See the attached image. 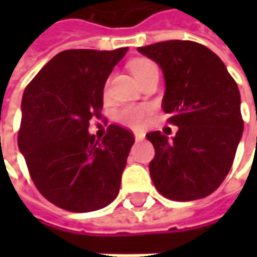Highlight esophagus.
<instances>
[{
  "label": "esophagus",
  "mask_w": 257,
  "mask_h": 257,
  "mask_svg": "<svg viewBox=\"0 0 257 257\" xmlns=\"http://www.w3.org/2000/svg\"><path fill=\"white\" fill-rule=\"evenodd\" d=\"M134 139H136V142H142V140L144 139V133L136 132V133H134Z\"/></svg>",
  "instance_id": "obj_1"
}]
</instances>
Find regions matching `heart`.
I'll return each instance as SVG.
<instances>
[{"label": "heart", "instance_id": "b5f03b06", "mask_svg": "<svg viewBox=\"0 0 257 257\" xmlns=\"http://www.w3.org/2000/svg\"><path fill=\"white\" fill-rule=\"evenodd\" d=\"M130 71L133 73V75L137 78V81L140 83L146 75H149L152 71L157 70V65L154 64L153 61L147 60V58H137L130 61L128 64ZM149 115V108L144 105H130L125 107L123 110H120L118 113V120L124 124L128 125L132 128H139L142 127Z\"/></svg>", "mask_w": 257, "mask_h": 257}]
</instances>
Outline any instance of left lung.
<instances>
[{"label": "left lung", "mask_w": 257, "mask_h": 257, "mask_svg": "<svg viewBox=\"0 0 257 257\" xmlns=\"http://www.w3.org/2000/svg\"><path fill=\"white\" fill-rule=\"evenodd\" d=\"M137 50L160 65L166 81L162 107L179 127L172 140L160 132L146 136L156 152L149 164L152 180L167 199H203L222 184L242 139L237 84L202 44L172 40Z\"/></svg>", "instance_id": "obj_1"}]
</instances>
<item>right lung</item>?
<instances>
[{
  "mask_svg": "<svg viewBox=\"0 0 257 257\" xmlns=\"http://www.w3.org/2000/svg\"><path fill=\"white\" fill-rule=\"evenodd\" d=\"M127 50L61 51L25 88L18 149L35 187L68 212L103 209L120 190L133 133L110 124L98 140L88 125L101 117L104 84Z\"/></svg>",
  "mask_w": 257,
  "mask_h": 257,
  "instance_id": "add662e5",
  "label": "right lung"
}]
</instances>
